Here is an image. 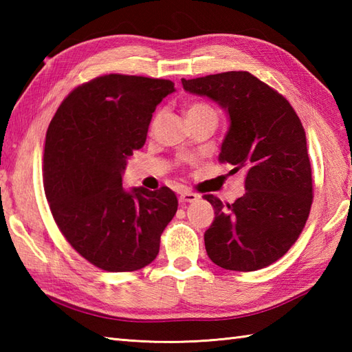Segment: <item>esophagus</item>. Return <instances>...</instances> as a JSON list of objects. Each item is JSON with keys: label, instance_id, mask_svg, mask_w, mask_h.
<instances>
[{"label": "esophagus", "instance_id": "esophagus-1", "mask_svg": "<svg viewBox=\"0 0 352 352\" xmlns=\"http://www.w3.org/2000/svg\"><path fill=\"white\" fill-rule=\"evenodd\" d=\"M199 197L197 195V193H193V192H182L180 193V203H195V201L198 199Z\"/></svg>", "mask_w": 352, "mask_h": 352}]
</instances>
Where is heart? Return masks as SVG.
<instances>
[{"label": "heart", "mask_w": 352, "mask_h": 352, "mask_svg": "<svg viewBox=\"0 0 352 352\" xmlns=\"http://www.w3.org/2000/svg\"><path fill=\"white\" fill-rule=\"evenodd\" d=\"M201 115H214L216 116V111L212 106H208V104H206V102H192L188 107V111H186V116L188 118H195V116H201Z\"/></svg>", "instance_id": "b5f03b06"}]
</instances>
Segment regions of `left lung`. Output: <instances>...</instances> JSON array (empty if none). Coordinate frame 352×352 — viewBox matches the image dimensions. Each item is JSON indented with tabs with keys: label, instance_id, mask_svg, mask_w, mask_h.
<instances>
[{
	"label": "left lung",
	"instance_id": "1",
	"mask_svg": "<svg viewBox=\"0 0 352 352\" xmlns=\"http://www.w3.org/2000/svg\"><path fill=\"white\" fill-rule=\"evenodd\" d=\"M184 91L218 102L230 126L219 162L245 172V195L233 204L204 195L214 219L206 251L228 271H258L296 242L313 201L311 166L300 118L290 102L246 71L186 80Z\"/></svg>",
	"mask_w": 352,
	"mask_h": 352
}]
</instances>
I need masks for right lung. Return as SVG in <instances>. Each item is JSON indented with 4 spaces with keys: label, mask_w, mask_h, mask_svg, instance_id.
Instances as JSON below:
<instances>
[{
    "label": "right lung",
    "mask_w": 352,
    "mask_h": 352,
    "mask_svg": "<svg viewBox=\"0 0 352 352\" xmlns=\"http://www.w3.org/2000/svg\"><path fill=\"white\" fill-rule=\"evenodd\" d=\"M170 80L109 74L74 89L51 119L43 188L58 230L89 263L131 272L157 257L178 207L175 193L122 188L133 151L145 145L157 104Z\"/></svg>",
    "instance_id": "obj_1"
}]
</instances>
